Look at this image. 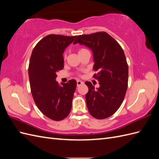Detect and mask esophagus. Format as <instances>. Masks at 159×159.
<instances>
[{"instance_id": "1", "label": "esophagus", "mask_w": 159, "mask_h": 159, "mask_svg": "<svg viewBox=\"0 0 159 159\" xmlns=\"http://www.w3.org/2000/svg\"><path fill=\"white\" fill-rule=\"evenodd\" d=\"M81 84H83L82 81H80V80H78V81H77V85L79 86V85H81Z\"/></svg>"}]
</instances>
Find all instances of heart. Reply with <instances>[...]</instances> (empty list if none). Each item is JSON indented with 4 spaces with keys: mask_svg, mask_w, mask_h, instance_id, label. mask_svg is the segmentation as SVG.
<instances>
[{
    "mask_svg": "<svg viewBox=\"0 0 159 159\" xmlns=\"http://www.w3.org/2000/svg\"><path fill=\"white\" fill-rule=\"evenodd\" d=\"M85 50H86V49H84V48H81V49H80V50H79L78 53L80 54V53L82 52H84V51H85ZM63 58H64V60H66V54H64V56H63Z\"/></svg>",
    "mask_w": 159,
    "mask_h": 159,
    "instance_id": "b5f03b06",
    "label": "heart"
}]
</instances>
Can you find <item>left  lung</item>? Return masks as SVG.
I'll return each instance as SVG.
<instances>
[{"instance_id":"obj_1","label":"left lung","mask_w":159,"mask_h":159,"mask_svg":"<svg viewBox=\"0 0 159 159\" xmlns=\"http://www.w3.org/2000/svg\"><path fill=\"white\" fill-rule=\"evenodd\" d=\"M80 43L89 47L93 54V70L98 74L99 88L95 89L85 81L88 92L86 104L91 116L103 119L111 116L123 102L128 87V64L121 46L105 32L77 36L74 44Z\"/></svg>"}]
</instances>
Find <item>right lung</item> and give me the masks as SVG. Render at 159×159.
I'll list each match as a JSON object with an SVG mask.
<instances>
[{
  "label": "right lung",
  "instance_id": "obj_1",
  "mask_svg": "<svg viewBox=\"0 0 159 159\" xmlns=\"http://www.w3.org/2000/svg\"><path fill=\"white\" fill-rule=\"evenodd\" d=\"M76 36L50 34L34 48L28 66L31 93L45 116L61 121L69 115L77 86L75 80L59 85L56 73L64 68L63 53Z\"/></svg>",
  "mask_w": 159,
  "mask_h": 159
}]
</instances>
